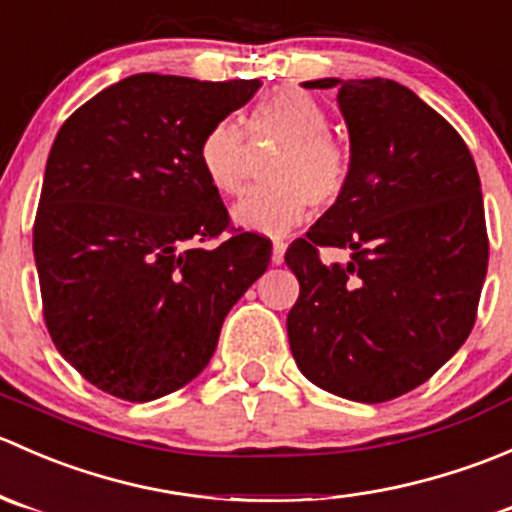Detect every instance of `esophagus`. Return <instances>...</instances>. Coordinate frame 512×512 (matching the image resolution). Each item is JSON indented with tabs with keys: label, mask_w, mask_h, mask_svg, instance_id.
Returning a JSON list of instances; mask_svg holds the SVG:
<instances>
[{
	"label": "esophagus",
	"mask_w": 512,
	"mask_h": 512,
	"mask_svg": "<svg viewBox=\"0 0 512 512\" xmlns=\"http://www.w3.org/2000/svg\"><path fill=\"white\" fill-rule=\"evenodd\" d=\"M285 250H287V242L282 240L272 242V262H275V265H282V260H285Z\"/></svg>",
	"instance_id": "esophagus-1"
}]
</instances>
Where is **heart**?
Returning a JSON list of instances; mask_svg holds the SVG:
<instances>
[{
  "instance_id": "heart-1",
  "label": "heart",
  "mask_w": 512,
  "mask_h": 512,
  "mask_svg": "<svg viewBox=\"0 0 512 512\" xmlns=\"http://www.w3.org/2000/svg\"><path fill=\"white\" fill-rule=\"evenodd\" d=\"M252 143H280L265 168V185L247 193L232 220L250 232L285 235L314 210L344 198L352 180V151L329 133V113L302 89H277L252 108L245 121ZM205 178L220 195H237L250 170V148L235 121H218L200 141Z\"/></svg>"
}]
</instances>
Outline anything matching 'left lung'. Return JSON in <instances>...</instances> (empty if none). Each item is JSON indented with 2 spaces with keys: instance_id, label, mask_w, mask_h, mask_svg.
Instances as JSON below:
<instances>
[{
  "instance_id": "8db88e82",
  "label": "left lung",
  "mask_w": 512,
  "mask_h": 512,
  "mask_svg": "<svg viewBox=\"0 0 512 512\" xmlns=\"http://www.w3.org/2000/svg\"><path fill=\"white\" fill-rule=\"evenodd\" d=\"M339 86L352 180L337 205L287 247L299 282L289 349L319 389L381 404L431 379L476 324L488 270L483 193L456 128L389 79ZM322 246L349 249L324 266Z\"/></svg>"
}]
</instances>
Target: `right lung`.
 Instances as JSON below:
<instances>
[{
  "label": "right lung",
  "instance_id": "right-lung-1",
  "mask_svg": "<svg viewBox=\"0 0 512 512\" xmlns=\"http://www.w3.org/2000/svg\"><path fill=\"white\" fill-rule=\"evenodd\" d=\"M260 86L136 74L56 133L34 220L41 307L59 354L96 389L143 404L188 384L270 265L272 242L230 225L198 158Z\"/></svg>",
  "mask_w": 512,
  "mask_h": 512
}]
</instances>
